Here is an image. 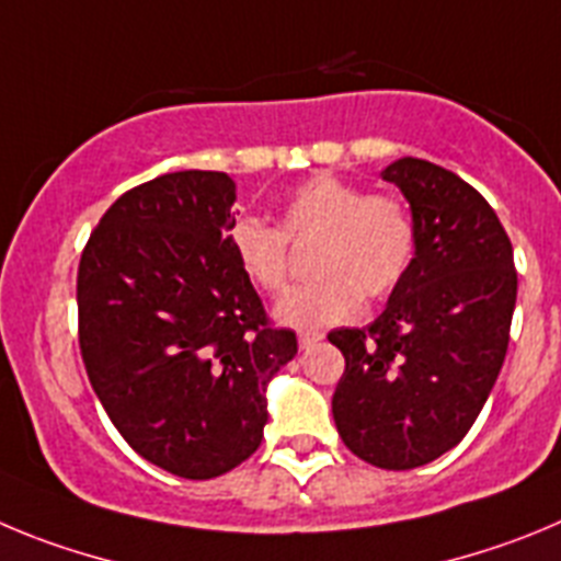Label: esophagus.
<instances>
[{
  "mask_svg": "<svg viewBox=\"0 0 561 561\" xmlns=\"http://www.w3.org/2000/svg\"><path fill=\"white\" fill-rule=\"evenodd\" d=\"M321 337H324V335H321V332H310V330L299 332V346H301V350H310L312 343H318V341H321Z\"/></svg>",
  "mask_w": 561,
  "mask_h": 561,
  "instance_id": "obj_1",
  "label": "esophagus"
}]
</instances>
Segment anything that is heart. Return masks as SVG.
Instances as JSON below:
<instances>
[{"instance_id":"heart-1","label":"heart","mask_w":561,"mask_h":561,"mask_svg":"<svg viewBox=\"0 0 561 561\" xmlns=\"http://www.w3.org/2000/svg\"><path fill=\"white\" fill-rule=\"evenodd\" d=\"M316 240L310 274L276 305V321L316 330L360 316L363 296L386 299L416 256V220L400 195H368L337 175H312L279 201L276 226L240 218L229 229V251L245 279L279 293L290 274L287 243Z\"/></svg>"}]
</instances>
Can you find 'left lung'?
<instances>
[{
  "label": "left lung",
  "mask_w": 561,
  "mask_h": 561,
  "mask_svg": "<svg viewBox=\"0 0 561 561\" xmlns=\"http://www.w3.org/2000/svg\"><path fill=\"white\" fill-rule=\"evenodd\" d=\"M382 179L411 204L416 256L380 318L327 335L346 360L332 416L357 458L413 469L453 450L481 413L508 350L517 271L476 186L411 156Z\"/></svg>",
  "instance_id": "obj_1"
}]
</instances>
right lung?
I'll list each match as a JSON object with an SVG mask.
<instances>
[{
    "label": "right lung",
    "instance_id": "obj_1",
    "mask_svg": "<svg viewBox=\"0 0 561 561\" xmlns=\"http://www.w3.org/2000/svg\"><path fill=\"white\" fill-rule=\"evenodd\" d=\"M234 181L181 170L108 206L78 268L85 375L125 442L186 481L260 447L265 386L296 355L229 251Z\"/></svg>",
    "mask_w": 561,
    "mask_h": 561
}]
</instances>
